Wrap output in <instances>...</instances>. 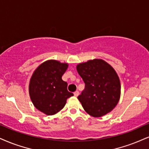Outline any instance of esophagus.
Listing matches in <instances>:
<instances>
[{"label":"esophagus","instance_id":"esophagus-1","mask_svg":"<svg viewBox=\"0 0 149 149\" xmlns=\"http://www.w3.org/2000/svg\"><path fill=\"white\" fill-rule=\"evenodd\" d=\"M79 95V91H76V92H74V97H78Z\"/></svg>","mask_w":149,"mask_h":149}]
</instances>
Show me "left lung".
<instances>
[{"instance_id":"left-lung-1","label":"left lung","mask_w":149,"mask_h":149,"mask_svg":"<svg viewBox=\"0 0 149 149\" xmlns=\"http://www.w3.org/2000/svg\"><path fill=\"white\" fill-rule=\"evenodd\" d=\"M76 68L86 84L78 100L86 113L101 117L113 111L121 95L120 80L115 69L101 58L80 63Z\"/></svg>"}]
</instances>
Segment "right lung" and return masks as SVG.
Returning <instances> with one entry per match:
<instances>
[{"label": "right lung", "instance_id": "right-lung-1", "mask_svg": "<svg viewBox=\"0 0 149 149\" xmlns=\"http://www.w3.org/2000/svg\"><path fill=\"white\" fill-rule=\"evenodd\" d=\"M68 63L50 59L40 64L29 83V95L34 107L46 115H54L63 109L73 93L68 91V84L62 76Z\"/></svg>", "mask_w": 149, "mask_h": 149}]
</instances>
